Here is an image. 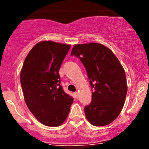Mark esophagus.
Listing matches in <instances>:
<instances>
[{
    "label": "esophagus",
    "instance_id": "obj_1",
    "mask_svg": "<svg viewBox=\"0 0 149 149\" xmlns=\"http://www.w3.org/2000/svg\"><path fill=\"white\" fill-rule=\"evenodd\" d=\"M78 96H79V94H78V92H74V97H76V99L78 98Z\"/></svg>",
    "mask_w": 149,
    "mask_h": 149
}]
</instances>
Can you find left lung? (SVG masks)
Listing matches in <instances>:
<instances>
[{"mask_svg": "<svg viewBox=\"0 0 149 149\" xmlns=\"http://www.w3.org/2000/svg\"><path fill=\"white\" fill-rule=\"evenodd\" d=\"M71 55L84 65L90 83L95 91L92 102L85 107L90 124H110L122 111L127 91L125 72L118 58L107 47L97 42L76 44Z\"/></svg>", "mask_w": 149, "mask_h": 149, "instance_id": "1", "label": "left lung"}]
</instances>
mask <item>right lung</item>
<instances>
[{"label": "right lung", "instance_id": "obj_1", "mask_svg": "<svg viewBox=\"0 0 149 149\" xmlns=\"http://www.w3.org/2000/svg\"><path fill=\"white\" fill-rule=\"evenodd\" d=\"M70 47L50 40L38 42L21 70L20 82L27 107L39 122L49 127L64 122L73 102L63 90L59 74Z\"/></svg>", "mask_w": 149, "mask_h": 149}]
</instances>
